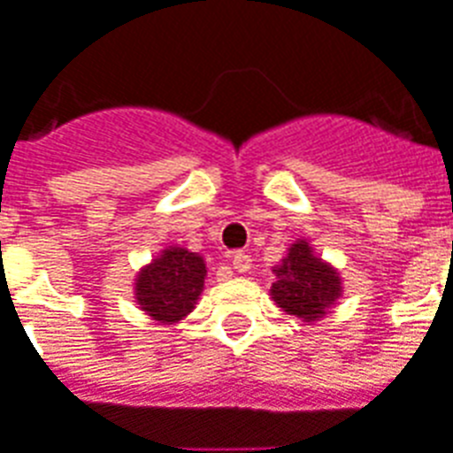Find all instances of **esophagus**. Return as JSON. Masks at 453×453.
<instances>
[{"label":"esophagus","instance_id":"1","mask_svg":"<svg viewBox=\"0 0 453 453\" xmlns=\"http://www.w3.org/2000/svg\"><path fill=\"white\" fill-rule=\"evenodd\" d=\"M231 267H234L236 272H248L250 270V255L243 253V250L231 253Z\"/></svg>","mask_w":453,"mask_h":453}]
</instances>
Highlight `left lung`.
<instances>
[{
  "label": "left lung",
  "instance_id": "obj_1",
  "mask_svg": "<svg viewBox=\"0 0 453 453\" xmlns=\"http://www.w3.org/2000/svg\"><path fill=\"white\" fill-rule=\"evenodd\" d=\"M272 272V301L287 315L303 319L308 325L325 318L343 294L339 270L315 255L311 241L305 239L294 241Z\"/></svg>",
  "mask_w": 453,
  "mask_h": 453
}]
</instances>
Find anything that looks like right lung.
<instances>
[{"label":"right lung","instance_id":"1","mask_svg":"<svg viewBox=\"0 0 453 453\" xmlns=\"http://www.w3.org/2000/svg\"><path fill=\"white\" fill-rule=\"evenodd\" d=\"M205 277L203 255L181 246H166L135 274V303L159 325H176L193 312L205 288Z\"/></svg>","mask_w":453,"mask_h":453}]
</instances>
